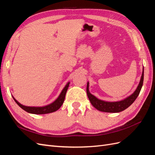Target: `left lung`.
Instances as JSON below:
<instances>
[{"mask_svg": "<svg viewBox=\"0 0 155 155\" xmlns=\"http://www.w3.org/2000/svg\"><path fill=\"white\" fill-rule=\"evenodd\" d=\"M143 69L141 79L139 85L137 88V90L134 91V92L129 96L128 97L125 98V100H121L120 101H116V102H108L102 101L99 99H97L94 96L89 92L88 91V82L87 83V94L89 100H90L91 104L96 109L100 111L105 112H119L121 111H123L127 108H128L137 99L138 96L139 95L140 92L141 91V88L143 85Z\"/></svg>", "mask_w": 155, "mask_h": 155, "instance_id": "obj_1", "label": "left lung"}]
</instances>
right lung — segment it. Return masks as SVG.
I'll use <instances>...</instances> for the list:
<instances>
[{
    "instance_id": "right-lung-1",
    "label": "right lung",
    "mask_w": 155,
    "mask_h": 155,
    "mask_svg": "<svg viewBox=\"0 0 155 155\" xmlns=\"http://www.w3.org/2000/svg\"><path fill=\"white\" fill-rule=\"evenodd\" d=\"M69 84H70V83H68L67 84V85L64 87L63 90L62 91L61 93L60 94V95L58 97L57 100H56L54 102H53L52 104H51L45 106V107H36L25 106V105H21L20 103H18L13 97V98L18 106H19L21 108H22L23 110H25V111L29 112V113L35 114H44L51 113V112H53L58 110L63 105L64 100V98H65V95H66L67 91L68 88L69 87Z\"/></svg>"
}]
</instances>
